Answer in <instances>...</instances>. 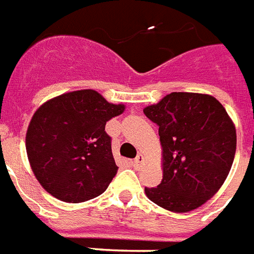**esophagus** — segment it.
Here are the masks:
<instances>
[{
	"label": "esophagus",
	"mask_w": 254,
	"mask_h": 254,
	"mask_svg": "<svg viewBox=\"0 0 254 254\" xmlns=\"http://www.w3.org/2000/svg\"><path fill=\"white\" fill-rule=\"evenodd\" d=\"M145 162H146L145 157L139 154L138 157H136V158H135L134 161H132V165H134L135 168H142V166L145 165Z\"/></svg>",
	"instance_id": "1"
}]
</instances>
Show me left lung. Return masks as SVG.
Wrapping results in <instances>:
<instances>
[{"mask_svg":"<svg viewBox=\"0 0 254 254\" xmlns=\"http://www.w3.org/2000/svg\"><path fill=\"white\" fill-rule=\"evenodd\" d=\"M158 126L164 177L146 196L175 212L195 210L215 195L234 161L236 127L212 96L173 92L143 109Z\"/></svg>","mask_w":254,"mask_h":254,"instance_id":"1","label":"left lung"}]
</instances>
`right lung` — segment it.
Listing matches in <instances>:
<instances>
[{
  "label": "right lung",
  "instance_id": "add662e5",
  "mask_svg": "<svg viewBox=\"0 0 254 254\" xmlns=\"http://www.w3.org/2000/svg\"><path fill=\"white\" fill-rule=\"evenodd\" d=\"M125 111L92 89L70 92L44 103L29 123L25 146L33 175L50 195L81 203L101 195L115 164L105 125Z\"/></svg>",
  "mask_w": 254,
  "mask_h": 254
}]
</instances>
